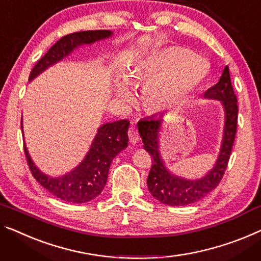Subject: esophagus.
Returning a JSON list of instances; mask_svg holds the SVG:
<instances>
[{
  "instance_id": "34e87169",
  "label": "esophagus",
  "mask_w": 261,
  "mask_h": 261,
  "mask_svg": "<svg viewBox=\"0 0 261 261\" xmlns=\"http://www.w3.org/2000/svg\"><path fill=\"white\" fill-rule=\"evenodd\" d=\"M127 136H129V141L132 144H136L139 141V134L138 130L136 129L134 125H130L129 131H127Z\"/></svg>"
}]
</instances>
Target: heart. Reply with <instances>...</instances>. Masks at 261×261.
Here are the masks:
<instances>
[{
    "label": "heart",
    "mask_w": 261,
    "mask_h": 261,
    "mask_svg": "<svg viewBox=\"0 0 261 261\" xmlns=\"http://www.w3.org/2000/svg\"><path fill=\"white\" fill-rule=\"evenodd\" d=\"M161 73L163 75L159 76ZM205 73L206 61L203 57L182 48H168L141 62L127 72L125 80L132 87L144 80H152L143 90V104L150 111H164L176 107L192 92ZM117 93L123 99L130 97L129 90L120 84Z\"/></svg>",
    "instance_id": "1"
}]
</instances>
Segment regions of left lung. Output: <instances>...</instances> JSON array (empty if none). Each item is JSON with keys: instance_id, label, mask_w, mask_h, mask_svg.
<instances>
[{"instance_id": "8db88e82", "label": "left lung", "mask_w": 261, "mask_h": 261, "mask_svg": "<svg viewBox=\"0 0 261 261\" xmlns=\"http://www.w3.org/2000/svg\"><path fill=\"white\" fill-rule=\"evenodd\" d=\"M205 98L220 100L225 110L224 136L220 152L213 168L203 178L196 180L185 179L171 173L166 169L159 152V131L163 123V115H154L150 118L139 120L137 126L142 137L144 149L151 155V170L146 184L154 199L170 206H185L203 199L215 190L223 178L227 168L233 143H234L237 123H238V104L233 90L230 71L226 65L219 82L204 93Z\"/></svg>"}]
</instances>
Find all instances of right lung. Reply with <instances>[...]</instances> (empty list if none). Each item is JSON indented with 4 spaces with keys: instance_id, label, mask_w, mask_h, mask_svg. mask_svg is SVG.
I'll list each match as a JSON object with an SVG mask.
<instances>
[{
    "instance_id": "right-lung-1",
    "label": "right lung",
    "mask_w": 261,
    "mask_h": 261,
    "mask_svg": "<svg viewBox=\"0 0 261 261\" xmlns=\"http://www.w3.org/2000/svg\"><path fill=\"white\" fill-rule=\"evenodd\" d=\"M111 35L110 30H88L65 35L38 60L31 70L29 81L34 80L50 65L63 60L79 46L95 43L96 41L109 38ZM129 125L130 122L127 119L100 125L83 162L62 177H50L41 172L31 161L24 144L25 158L31 173L46 191L67 203L82 204L95 199L107 184L112 159L127 146Z\"/></svg>"
}]
</instances>
